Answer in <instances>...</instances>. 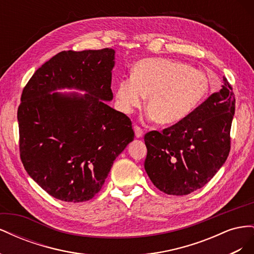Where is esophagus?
Segmentation results:
<instances>
[{"instance_id": "esophagus-1", "label": "esophagus", "mask_w": 254, "mask_h": 254, "mask_svg": "<svg viewBox=\"0 0 254 254\" xmlns=\"http://www.w3.org/2000/svg\"><path fill=\"white\" fill-rule=\"evenodd\" d=\"M133 129H134V133H135V136H136V137H142V136L144 135V131H143V129H142L141 127L135 125V126L133 127Z\"/></svg>"}]
</instances>
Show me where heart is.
<instances>
[{
  "instance_id": "1",
  "label": "heart",
  "mask_w": 254,
  "mask_h": 254,
  "mask_svg": "<svg viewBox=\"0 0 254 254\" xmlns=\"http://www.w3.org/2000/svg\"><path fill=\"white\" fill-rule=\"evenodd\" d=\"M204 73L190 64L166 58H147L133 65L131 76L121 79L115 88L120 111L131 113L142 104L149 115L162 125L178 123L193 111L209 93Z\"/></svg>"
}]
</instances>
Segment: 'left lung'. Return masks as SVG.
<instances>
[{
	"mask_svg": "<svg viewBox=\"0 0 254 254\" xmlns=\"http://www.w3.org/2000/svg\"><path fill=\"white\" fill-rule=\"evenodd\" d=\"M221 87L175 125L145 134V171L163 193L183 196L201 189L226 162L235 97L226 77Z\"/></svg>",
	"mask_w": 254,
	"mask_h": 254,
	"instance_id": "8db88e82",
	"label": "left lung"
}]
</instances>
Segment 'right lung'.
Masks as SVG:
<instances>
[{"mask_svg": "<svg viewBox=\"0 0 254 254\" xmlns=\"http://www.w3.org/2000/svg\"><path fill=\"white\" fill-rule=\"evenodd\" d=\"M114 53L60 52L23 89L18 108L21 161L27 174L61 201L93 198L114 160L133 141L131 121L105 102L113 98ZM64 87L88 93L50 94Z\"/></svg>", "mask_w": 254, "mask_h": 254, "instance_id": "obj_1", "label": "right lung"}]
</instances>
